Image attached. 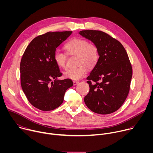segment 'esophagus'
Wrapping results in <instances>:
<instances>
[{
    "label": "esophagus",
    "mask_w": 153,
    "mask_h": 153,
    "mask_svg": "<svg viewBox=\"0 0 153 153\" xmlns=\"http://www.w3.org/2000/svg\"><path fill=\"white\" fill-rule=\"evenodd\" d=\"M79 82V80H74V81H73V84H74V85H76L78 84Z\"/></svg>",
    "instance_id": "esophagus-1"
}]
</instances>
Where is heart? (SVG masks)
Segmentation results:
<instances>
[{
	"label": "heart",
	"instance_id": "heart-1",
	"mask_svg": "<svg viewBox=\"0 0 153 153\" xmlns=\"http://www.w3.org/2000/svg\"><path fill=\"white\" fill-rule=\"evenodd\" d=\"M65 50L69 54L77 56V64L80 65L76 68L67 70L64 72V76L73 80H77L82 78L87 73V68H93L98 60V50L93 43L76 38L68 42L64 47ZM53 59L59 68H64L66 67L67 56L64 53L57 50L54 52Z\"/></svg>",
	"mask_w": 153,
	"mask_h": 153
}]
</instances>
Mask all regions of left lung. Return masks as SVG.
I'll list each match as a JSON object with an SVG mask.
<instances>
[{"instance_id": "8db88e82", "label": "left lung", "mask_w": 153, "mask_h": 153, "mask_svg": "<svg viewBox=\"0 0 153 153\" xmlns=\"http://www.w3.org/2000/svg\"><path fill=\"white\" fill-rule=\"evenodd\" d=\"M79 34L94 43L99 56L86 78L90 91L84 102L94 113H114L123 105L129 91L133 70L127 53L120 42L104 32L83 30Z\"/></svg>"}]
</instances>
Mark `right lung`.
Masks as SVG:
<instances>
[{
    "label": "right lung",
    "instance_id": "add662e5",
    "mask_svg": "<svg viewBox=\"0 0 153 153\" xmlns=\"http://www.w3.org/2000/svg\"><path fill=\"white\" fill-rule=\"evenodd\" d=\"M72 31L48 32L35 37L22 57L20 73L22 90L30 103L42 111H51L63 102L65 91L73 85L62 76L53 59L56 48Z\"/></svg>",
    "mask_w": 153,
    "mask_h": 153
}]
</instances>
